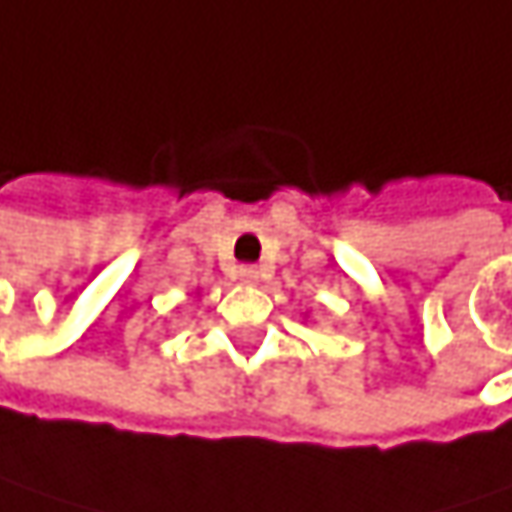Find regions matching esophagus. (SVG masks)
I'll use <instances>...</instances> for the list:
<instances>
[{
    "label": "esophagus",
    "mask_w": 512,
    "mask_h": 512,
    "mask_svg": "<svg viewBox=\"0 0 512 512\" xmlns=\"http://www.w3.org/2000/svg\"><path fill=\"white\" fill-rule=\"evenodd\" d=\"M240 281L243 284H257V278H260V272H257V266H240Z\"/></svg>",
    "instance_id": "obj_1"
}]
</instances>
